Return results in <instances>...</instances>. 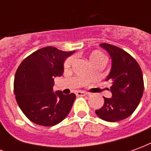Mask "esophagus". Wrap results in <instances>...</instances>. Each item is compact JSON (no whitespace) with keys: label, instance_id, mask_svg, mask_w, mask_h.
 I'll return each instance as SVG.
<instances>
[{"label":"esophagus","instance_id":"34e87169","mask_svg":"<svg viewBox=\"0 0 151 151\" xmlns=\"http://www.w3.org/2000/svg\"><path fill=\"white\" fill-rule=\"evenodd\" d=\"M88 95L87 93H86V92L83 91H78L76 93V95H77V96H85V95Z\"/></svg>","mask_w":151,"mask_h":151}]
</instances>
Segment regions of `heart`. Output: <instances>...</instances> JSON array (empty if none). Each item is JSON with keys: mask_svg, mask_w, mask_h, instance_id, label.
<instances>
[{"mask_svg": "<svg viewBox=\"0 0 151 151\" xmlns=\"http://www.w3.org/2000/svg\"><path fill=\"white\" fill-rule=\"evenodd\" d=\"M89 58H90V60H91V62L93 65L95 64V63L99 62V61H105L104 56V54L100 52H92L91 54L90 55V57H89ZM73 60H74V58H73V56L68 58V59L65 61L64 67H65V69L69 68V67L71 66V65H72Z\"/></svg>", "mask_w": 151, "mask_h": 151, "instance_id": "1", "label": "heart"}]
</instances>
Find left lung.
<instances>
[{"instance_id":"left-lung-1","label":"left lung","mask_w":151,"mask_h":151,"mask_svg":"<svg viewBox=\"0 0 151 151\" xmlns=\"http://www.w3.org/2000/svg\"><path fill=\"white\" fill-rule=\"evenodd\" d=\"M111 59V68L105 81L111 82V98L95 113L102 120L116 122L131 116L139 104L144 91L142 69L136 60L118 47L101 43Z\"/></svg>"}]
</instances>
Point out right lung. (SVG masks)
<instances>
[{"label": "right lung", "instance_id": "right-lung-1", "mask_svg": "<svg viewBox=\"0 0 151 151\" xmlns=\"http://www.w3.org/2000/svg\"><path fill=\"white\" fill-rule=\"evenodd\" d=\"M75 52L46 47L27 56L15 74L14 95L22 112L33 123L53 126L61 122L72 108L75 94L53 91L54 78L64 72V62Z\"/></svg>", "mask_w": 151, "mask_h": 151}]
</instances>
